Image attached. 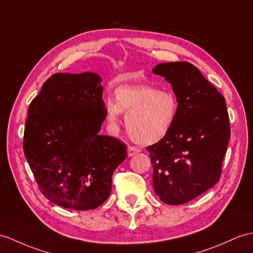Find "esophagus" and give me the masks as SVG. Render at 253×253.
<instances>
[{"instance_id":"esophagus-1","label":"esophagus","mask_w":253,"mask_h":253,"mask_svg":"<svg viewBox=\"0 0 253 253\" xmlns=\"http://www.w3.org/2000/svg\"><path fill=\"white\" fill-rule=\"evenodd\" d=\"M138 152H139L138 148L132 147V146L127 147V156H128V157H133L134 155H136V153H138Z\"/></svg>"}]
</instances>
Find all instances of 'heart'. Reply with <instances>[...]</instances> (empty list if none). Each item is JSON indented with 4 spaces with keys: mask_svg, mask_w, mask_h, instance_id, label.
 Instances as JSON below:
<instances>
[{
    "mask_svg": "<svg viewBox=\"0 0 253 253\" xmlns=\"http://www.w3.org/2000/svg\"><path fill=\"white\" fill-rule=\"evenodd\" d=\"M177 97L169 90L151 84H123L114 91V101L105 105L106 120L117 127L120 115H126L130 137L141 145H152L168 135L176 121Z\"/></svg>",
    "mask_w": 253,
    "mask_h": 253,
    "instance_id": "b5f03b06",
    "label": "heart"
}]
</instances>
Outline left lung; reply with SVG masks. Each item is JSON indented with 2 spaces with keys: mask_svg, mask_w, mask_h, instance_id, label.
Segmentation results:
<instances>
[{
  "mask_svg": "<svg viewBox=\"0 0 253 253\" xmlns=\"http://www.w3.org/2000/svg\"><path fill=\"white\" fill-rule=\"evenodd\" d=\"M152 73L171 84L177 97L170 132L147 147L153 166L155 192L165 204L198 198L220 179L230 139L225 98L189 62L158 64Z\"/></svg>",
  "mask_w": 253,
  "mask_h": 253,
  "instance_id": "left-lung-1",
  "label": "left lung"
}]
</instances>
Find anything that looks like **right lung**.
<instances>
[{
  "label": "right lung",
  "instance_id": "obj_1",
  "mask_svg": "<svg viewBox=\"0 0 253 253\" xmlns=\"http://www.w3.org/2000/svg\"><path fill=\"white\" fill-rule=\"evenodd\" d=\"M102 78L96 73H57L31 102L23 151L41 192L55 205L88 211L112 191L114 170L126 146L101 135L106 118Z\"/></svg>",
  "mask_w": 253,
  "mask_h": 253
}]
</instances>
